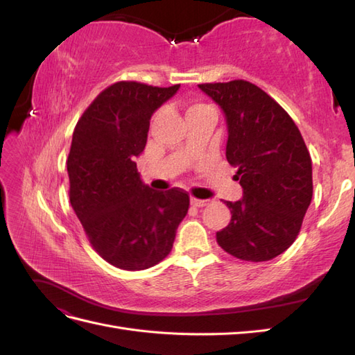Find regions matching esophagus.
I'll use <instances>...</instances> for the list:
<instances>
[{
    "mask_svg": "<svg viewBox=\"0 0 355 355\" xmlns=\"http://www.w3.org/2000/svg\"><path fill=\"white\" fill-rule=\"evenodd\" d=\"M191 204H192V206H196V207H204V206H207V204H209V200L192 198V200H191Z\"/></svg>",
    "mask_w": 355,
    "mask_h": 355,
    "instance_id": "1",
    "label": "esophagus"
}]
</instances>
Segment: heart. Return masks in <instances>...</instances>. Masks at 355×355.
Masks as SVG:
<instances>
[{"mask_svg":"<svg viewBox=\"0 0 355 355\" xmlns=\"http://www.w3.org/2000/svg\"><path fill=\"white\" fill-rule=\"evenodd\" d=\"M204 108H209V106L202 105V103H191V105L187 106V116L191 115V114H194V112H198V111H201Z\"/></svg>","mask_w":355,"mask_h":355,"instance_id":"obj_1","label":"heart"}]
</instances>
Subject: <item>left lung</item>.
I'll list each match as a JSON object with an SVG mask.
<instances>
[{
  "instance_id": "1",
  "label": "left lung",
  "mask_w": 355,
  "mask_h": 355,
  "mask_svg": "<svg viewBox=\"0 0 355 355\" xmlns=\"http://www.w3.org/2000/svg\"><path fill=\"white\" fill-rule=\"evenodd\" d=\"M198 87L227 116V159L237 167L243 198L225 201L228 227L216 232L222 249L241 261L265 262L296 240L313 198L311 155L297 125L257 85L234 80Z\"/></svg>"
}]
</instances>
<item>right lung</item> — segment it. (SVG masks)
Returning a JSON list of instances; mask_svg holds the SVG:
<instances>
[{
	"label": "right lung",
	"instance_id": "add662e5",
	"mask_svg": "<svg viewBox=\"0 0 355 355\" xmlns=\"http://www.w3.org/2000/svg\"><path fill=\"white\" fill-rule=\"evenodd\" d=\"M179 87L114 83L73 128L67 161L71 206L93 249L120 270H146L163 261L189 209L187 191L149 188L135 163L153 114Z\"/></svg>",
	"mask_w": 355,
	"mask_h": 355
}]
</instances>
